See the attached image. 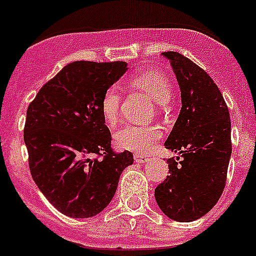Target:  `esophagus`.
Returning <instances> with one entry per match:
<instances>
[{
	"label": "esophagus",
	"mask_w": 256,
	"mask_h": 256,
	"mask_svg": "<svg viewBox=\"0 0 256 256\" xmlns=\"http://www.w3.org/2000/svg\"><path fill=\"white\" fill-rule=\"evenodd\" d=\"M134 160L136 164H146L148 160V156L146 154H136L134 156Z\"/></svg>",
	"instance_id": "1"
}]
</instances>
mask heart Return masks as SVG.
Returning a JSON list of instances; mask_svg holds the SVG:
<instances>
[{
    "instance_id": "obj_1",
    "label": "heart",
    "mask_w": 256,
    "mask_h": 256,
    "mask_svg": "<svg viewBox=\"0 0 256 256\" xmlns=\"http://www.w3.org/2000/svg\"><path fill=\"white\" fill-rule=\"evenodd\" d=\"M132 85L144 90L158 104H166L171 100V82L164 73L156 69L142 70L130 80ZM120 92L116 86L110 88L100 98V112L108 124H116L120 116ZM160 138V132L154 126H136L126 124L116 132V144L122 150L144 152L150 150Z\"/></svg>"
}]
</instances>
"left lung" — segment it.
<instances>
[{
  "mask_svg": "<svg viewBox=\"0 0 256 256\" xmlns=\"http://www.w3.org/2000/svg\"><path fill=\"white\" fill-rule=\"evenodd\" d=\"M180 88L182 108L166 148L168 178L154 191L160 208L176 222H192L215 206L226 186L231 156V120L227 104L212 78L176 52L162 53Z\"/></svg>",
  "mask_w": 256,
  "mask_h": 256,
  "instance_id": "obj_1",
  "label": "left lung"
}]
</instances>
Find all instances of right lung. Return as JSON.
Instances as JSON below:
<instances>
[{"mask_svg":"<svg viewBox=\"0 0 256 256\" xmlns=\"http://www.w3.org/2000/svg\"><path fill=\"white\" fill-rule=\"evenodd\" d=\"M128 64L76 61L38 92L24 128L34 182L70 218L100 214L116 194L120 172L132 164L128 150L114 152L100 98Z\"/></svg>","mask_w":256,"mask_h":256,"instance_id":"add662e5","label":"right lung"}]
</instances>
